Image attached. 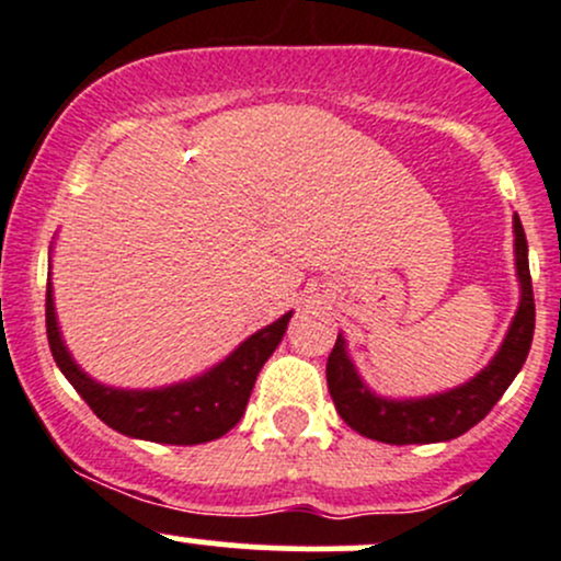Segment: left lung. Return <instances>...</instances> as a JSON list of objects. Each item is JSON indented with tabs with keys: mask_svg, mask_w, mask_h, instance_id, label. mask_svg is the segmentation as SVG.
Returning a JSON list of instances; mask_svg holds the SVG:
<instances>
[{
	"mask_svg": "<svg viewBox=\"0 0 561 561\" xmlns=\"http://www.w3.org/2000/svg\"><path fill=\"white\" fill-rule=\"evenodd\" d=\"M513 236H516V276L522 287L518 309L513 314L511 328L502 339L494 358L463 386H456L443 393L417 396V399H390L375 393L355 369L347 353V342L339 333L331 355H328L325 377L336 412L350 428L364 437L388 445H428L448 443L461 437L463 432L483 421L491 407L502 399L507 386L522 371L535 333V296H531L529 276V249L518 214L513 217Z\"/></svg>",
	"mask_w": 561,
	"mask_h": 561,
	"instance_id": "left-lung-1",
	"label": "left lung"
}]
</instances>
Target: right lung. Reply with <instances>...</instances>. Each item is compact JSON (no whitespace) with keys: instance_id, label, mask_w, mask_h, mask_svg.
<instances>
[{"instance_id":"add662e5","label":"right lung","mask_w":561,"mask_h":561,"mask_svg":"<svg viewBox=\"0 0 561 561\" xmlns=\"http://www.w3.org/2000/svg\"><path fill=\"white\" fill-rule=\"evenodd\" d=\"M290 317L293 312H287L271 325L260 328L233 353L192 380L144 390L113 388L89 377L76 364L61 339L50 279L45 290V328H48L50 353L61 375L70 380V386L81 393V399L92 407V412L105 426L116 428L124 437L162 445H201L228 434L244 415L254 380L271 353L279 347Z\"/></svg>"}]
</instances>
